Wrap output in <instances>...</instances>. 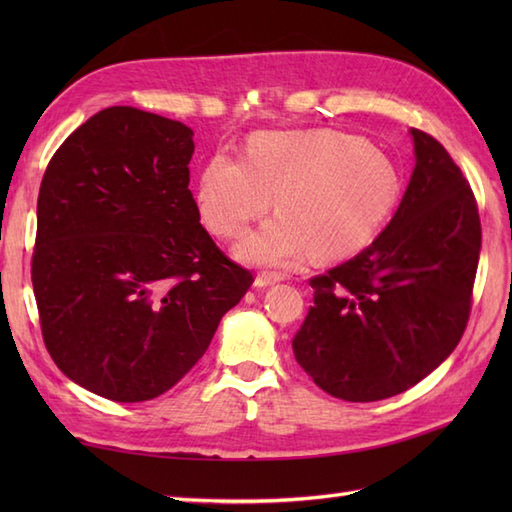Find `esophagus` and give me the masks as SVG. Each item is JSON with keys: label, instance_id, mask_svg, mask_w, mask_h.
I'll return each instance as SVG.
<instances>
[{"label": "esophagus", "instance_id": "1", "mask_svg": "<svg viewBox=\"0 0 512 512\" xmlns=\"http://www.w3.org/2000/svg\"><path fill=\"white\" fill-rule=\"evenodd\" d=\"M281 279H284V277L277 275V273H259V275L255 277V288H268V286H275V284H279Z\"/></svg>", "mask_w": 512, "mask_h": 512}]
</instances>
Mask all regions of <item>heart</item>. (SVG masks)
I'll return each mask as SVG.
<instances>
[{
	"label": "heart",
	"mask_w": 512,
	"mask_h": 512,
	"mask_svg": "<svg viewBox=\"0 0 512 512\" xmlns=\"http://www.w3.org/2000/svg\"><path fill=\"white\" fill-rule=\"evenodd\" d=\"M400 182L391 160L363 138L336 129L262 132L244 160L215 154L200 176L198 206L209 231L242 237L270 209L277 220L246 237L237 255L259 266H290L308 253H356L385 222Z\"/></svg>",
	"instance_id": "b5f03b06"
}]
</instances>
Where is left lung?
<instances>
[{
  "mask_svg": "<svg viewBox=\"0 0 512 512\" xmlns=\"http://www.w3.org/2000/svg\"><path fill=\"white\" fill-rule=\"evenodd\" d=\"M411 136L416 169L396 215L361 253L310 279L314 303L292 339L314 383L347 402L420 383L469 323L482 248L475 195L436 138Z\"/></svg>",
  "mask_w": 512,
  "mask_h": 512,
  "instance_id": "obj_1",
  "label": "left lung"
}]
</instances>
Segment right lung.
<instances>
[{
    "instance_id": "right-lung-1",
    "label": "right lung",
    "mask_w": 512,
    "mask_h": 512,
    "mask_svg": "<svg viewBox=\"0 0 512 512\" xmlns=\"http://www.w3.org/2000/svg\"><path fill=\"white\" fill-rule=\"evenodd\" d=\"M193 149L187 125L118 105L74 129L43 173L32 253L41 334L92 394H165L253 284L200 224Z\"/></svg>"
}]
</instances>
